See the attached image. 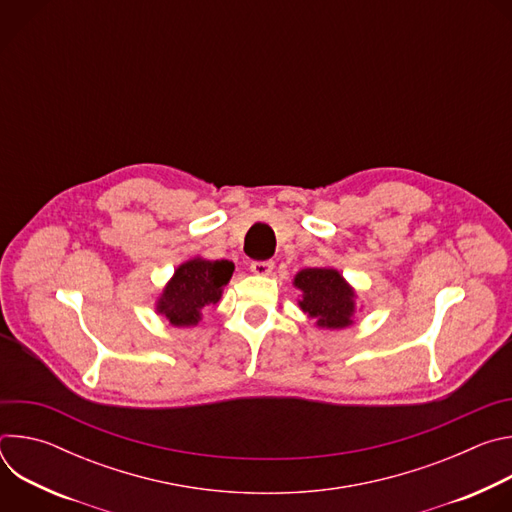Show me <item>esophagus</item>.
<instances>
[{
  "instance_id": "obj_1",
  "label": "esophagus",
  "mask_w": 512,
  "mask_h": 512,
  "mask_svg": "<svg viewBox=\"0 0 512 512\" xmlns=\"http://www.w3.org/2000/svg\"><path fill=\"white\" fill-rule=\"evenodd\" d=\"M273 269V261L265 259V261H251V271L257 275H269Z\"/></svg>"
}]
</instances>
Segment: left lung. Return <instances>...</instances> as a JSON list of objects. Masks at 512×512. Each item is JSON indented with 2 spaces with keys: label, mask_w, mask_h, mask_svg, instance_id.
I'll use <instances>...</instances> for the list:
<instances>
[{
  "label": "left lung",
  "mask_w": 512,
  "mask_h": 512,
  "mask_svg": "<svg viewBox=\"0 0 512 512\" xmlns=\"http://www.w3.org/2000/svg\"><path fill=\"white\" fill-rule=\"evenodd\" d=\"M296 287L304 291L300 308L322 328H344L354 312V291L334 269H304L296 275Z\"/></svg>",
  "instance_id": "1"
}]
</instances>
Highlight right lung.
<instances>
[{
  "mask_svg": "<svg viewBox=\"0 0 512 512\" xmlns=\"http://www.w3.org/2000/svg\"><path fill=\"white\" fill-rule=\"evenodd\" d=\"M233 271L235 265L227 259H192L180 265L164 289L158 310L174 326H194L202 310L221 300L223 287L229 283Z\"/></svg>",
  "mask_w": 512,
  "mask_h": 512,
  "instance_id": "right-lung-1",
  "label": "right lung"
}]
</instances>
